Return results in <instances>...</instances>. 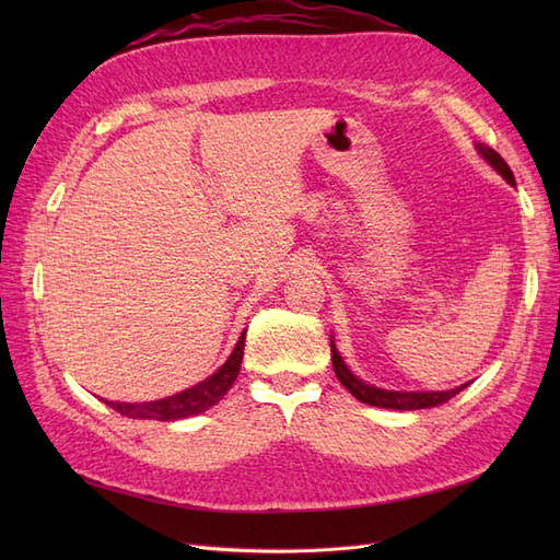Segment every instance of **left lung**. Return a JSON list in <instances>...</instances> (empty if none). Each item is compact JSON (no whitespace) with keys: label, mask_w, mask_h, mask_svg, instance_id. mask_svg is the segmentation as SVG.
I'll return each instance as SVG.
<instances>
[{"label":"left lung","mask_w":560,"mask_h":560,"mask_svg":"<svg viewBox=\"0 0 560 560\" xmlns=\"http://www.w3.org/2000/svg\"><path fill=\"white\" fill-rule=\"evenodd\" d=\"M477 151L481 154V159L493 167L495 173H500L506 182L512 186L514 184V173L510 171V165L504 163V159L486 144H477ZM331 364H334V374L336 378L341 381V385L348 389L352 397H358L360 401L369 404V406H378V409H395V411H416V409H430V406L436 404H444L451 397H455L460 389H465L469 383L460 385V387H453V389H444V393H434V389H418V393H404V389H383L376 385H369L366 381L358 378L348 369V364L343 362L341 352L334 346V338H331Z\"/></svg>","instance_id":"8db88e82"}]
</instances>
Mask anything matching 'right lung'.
Returning a JSON list of instances; mask_svg holds the SVG:
<instances>
[{
  "label": "right lung",
  "mask_w": 560,
  "mask_h": 560,
  "mask_svg": "<svg viewBox=\"0 0 560 560\" xmlns=\"http://www.w3.org/2000/svg\"><path fill=\"white\" fill-rule=\"evenodd\" d=\"M243 348H245V331L241 334L238 343H235L233 352L229 354V360L219 366L212 376L206 381H200L198 385L184 389V393H177L173 397L156 399V401H140V404H130V401H107L114 411L128 418H142V420H182V418H191L202 411H208L210 406L217 401H222L224 395L231 389V385L238 378L241 362H243Z\"/></svg>",
  "instance_id": "right-lung-1"
}]
</instances>
